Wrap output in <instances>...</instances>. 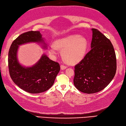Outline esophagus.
<instances>
[{
  "mask_svg": "<svg viewBox=\"0 0 126 126\" xmlns=\"http://www.w3.org/2000/svg\"><path fill=\"white\" fill-rule=\"evenodd\" d=\"M66 68V66L64 65H63L62 64L61 65V69H62V70H64V69H65Z\"/></svg>",
  "mask_w": 126,
  "mask_h": 126,
  "instance_id": "1",
  "label": "esophagus"
}]
</instances>
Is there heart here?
Masks as SVG:
<instances>
[{"mask_svg":"<svg viewBox=\"0 0 126 126\" xmlns=\"http://www.w3.org/2000/svg\"><path fill=\"white\" fill-rule=\"evenodd\" d=\"M88 47L87 39L78 34L58 39L55 44L50 45L49 52L55 53L57 49L62 50V55L66 62L75 64L84 57Z\"/></svg>","mask_w":126,"mask_h":126,"instance_id":"1","label":"heart"}]
</instances>
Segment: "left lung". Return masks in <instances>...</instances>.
I'll return each instance as SVG.
<instances>
[{
	"instance_id": "8db88e82",
	"label": "left lung",
	"mask_w": 126,
	"mask_h": 126,
	"mask_svg": "<svg viewBox=\"0 0 126 126\" xmlns=\"http://www.w3.org/2000/svg\"><path fill=\"white\" fill-rule=\"evenodd\" d=\"M91 49L75 66L74 84L80 92L93 94L110 83L116 71L114 47L108 38L97 29H92Z\"/></svg>"
}]
</instances>
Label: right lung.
<instances>
[{
  "mask_svg": "<svg viewBox=\"0 0 126 126\" xmlns=\"http://www.w3.org/2000/svg\"><path fill=\"white\" fill-rule=\"evenodd\" d=\"M30 42L42 43L46 44L39 31H28L15 39L11 45L8 55V65L11 78L21 89L31 94L44 92L52 87L60 66L56 62L43 55L36 64L31 67H24L18 62L17 53L19 45Z\"/></svg>",
  "mask_w": 126,
  "mask_h": 126,
  "instance_id": "right-lung-1",
  "label": "right lung"
}]
</instances>
